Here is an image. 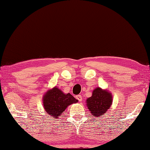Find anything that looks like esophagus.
Instances as JSON below:
<instances>
[{
  "instance_id": "esophagus-1",
  "label": "esophagus",
  "mask_w": 150,
  "mask_h": 150,
  "mask_svg": "<svg viewBox=\"0 0 150 150\" xmlns=\"http://www.w3.org/2000/svg\"><path fill=\"white\" fill-rule=\"evenodd\" d=\"M76 98H77L79 102H81V101H82V96H81V95H77L76 96Z\"/></svg>"
}]
</instances>
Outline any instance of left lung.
I'll return each mask as SVG.
<instances>
[{
  "label": "left lung",
  "instance_id": "obj_1",
  "mask_svg": "<svg viewBox=\"0 0 150 150\" xmlns=\"http://www.w3.org/2000/svg\"><path fill=\"white\" fill-rule=\"evenodd\" d=\"M87 106L91 115L98 117L105 115L112 103V96L110 93L96 87L93 90L92 96L87 99Z\"/></svg>",
  "mask_w": 150,
  "mask_h": 150
}]
</instances>
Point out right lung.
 Instances as JSON below:
<instances>
[{"instance_id": "add662e5", "label": "right lung", "mask_w": 150, "mask_h": 150, "mask_svg": "<svg viewBox=\"0 0 150 150\" xmlns=\"http://www.w3.org/2000/svg\"><path fill=\"white\" fill-rule=\"evenodd\" d=\"M77 102L78 100L70 93H63L56 87L47 91L43 96V105L45 112L55 118L60 117L68 106Z\"/></svg>"}]
</instances>
